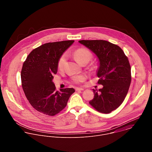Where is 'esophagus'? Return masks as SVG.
I'll list each match as a JSON object with an SVG mask.
<instances>
[{
    "label": "esophagus",
    "instance_id": "esophagus-1",
    "mask_svg": "<svg viewBox=\"0 0 152 152\" xmlns=\"http://www.w3.org/2000/svg\"><path fill=\"white\" fill-rule=\"evenodd\" d=\"M84 90V88H75V91H83Z\"/></svg>",
    "mask_w": 152,
    "mask_h": 152
}]
</instances>
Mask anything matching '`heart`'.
Masks as SVG:
<instances>
[{"label":"heart","instance_id":"obj_1","mask_svg":"<svg viewBox=\"0 0 152 152\" xmlns=\"http://www.w3.org/2000/svg\"><path fill=\"white\" fill-rule=\"evenodd\" d=\"M74 57L76 61L79 63L80 64L84 62V61H87L88 63L89 61L91 60L92 58V54L86 48H81L77 50L74 53ZM65 59H66V56L65 54L61 56L60 58L58 61V68L61 69L63 68V65L64 64L65 62ZM86 77L84 75H77L75 76L73 78V80L74 82L78 83H81L84 81L86 80Z\"/></svg>","mask_w":152,"mask_h":152}]
</instances>
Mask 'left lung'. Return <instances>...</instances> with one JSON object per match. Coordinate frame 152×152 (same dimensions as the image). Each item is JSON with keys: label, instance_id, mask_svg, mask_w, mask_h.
Returning <instances> with one entry per match:
<instances>
[{"label": "left lung", "instance_id": "8db88e82", "mask_svg": "<svg viewBox=\"0 0 152 152\" xmlns=\"http://www.w3.org/2000/svg\"><path fill=\"white\" fill-rule=\"evenodd\" d=\"M79 43L94 53L98 60V83L103 86L93 89L94 98L90 105L98 111L109 113L124 101L130 87L131 68L127 57L117 45L105 40H80Z\"/></svg>", "mask_w": 152, "mask_h": 152}]
</instances>
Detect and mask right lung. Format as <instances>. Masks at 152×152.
<instances>
[{"mask_svg": "<svg viewBox=\"0 0 152 152\" xmlns=\"http://www.w3.org/2000/svg\"><path fill=\"white\" fill-rule=\"evenodd\" d=\"M74 40L44 44L34 49L23 63L21 80L23 91L31 105L37 111L54 116L65 108L72 88L56 91L53 75L58 61Z\"/></svg>", "mask_w": 152, "mask_h": 152, "instance_id": "1", "label": "right lung"}]
</instances>
